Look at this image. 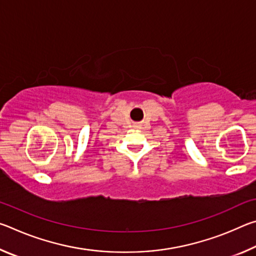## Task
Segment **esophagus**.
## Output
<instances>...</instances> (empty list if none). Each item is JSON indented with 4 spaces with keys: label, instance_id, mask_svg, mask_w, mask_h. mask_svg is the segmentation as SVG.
<instances>
[{
    "label": "esophagus",
    "instance_id": "obj_1",
    "mask_svg": "<svg viewBox=\"0 0 256 256\" xmlns=\"http://www.w3.org/2000/svg\"><path fill=\"white\" fill-rule=\"evenodd\" d=\"M136 126H138V125H136Z\"/></svg>",
    "mask_w": 256,
    "mask_h": 256
}]
</instances>
